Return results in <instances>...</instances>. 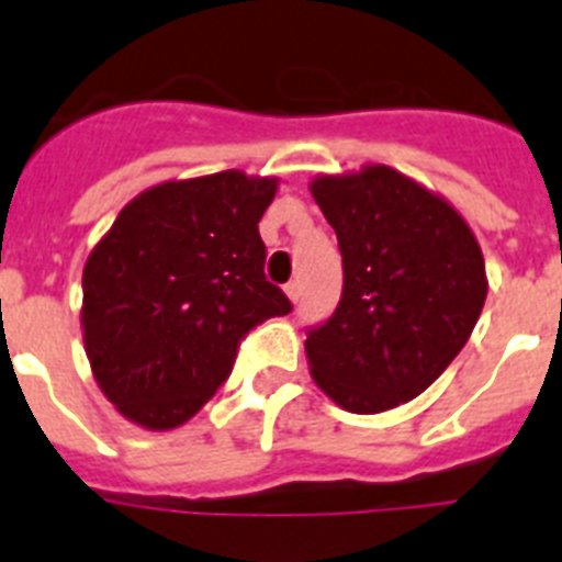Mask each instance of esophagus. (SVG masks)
<instances>
[{"label":"esophagus","instance_id":"1","mask_svg":"<svg viewBox=\"0 0 562 562\" xmlns=\"http://www.w3.org/2000/svg\"><path fill=\"white\" fill-rule=\"evenodd\" d=\"M284 292L290 295V301H297V297H301V281H297V278L295 281H290V284L284 286Z\"/></svg>","mask_w":562,"mask_h":562}]
</instances>
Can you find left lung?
Returning a JSON list of instances; mask_svg holds the SVG:
<instances>
[{"label":"left lung","mask_w":562,"mask_h":562,"mask_svg":"<svg viewBox=\"0 0 562 562\" xmlns=\"http://www.w3.org/2000/svg\"><path fill=\"white\" fill-rule=\"evenodd\" d=\"M342 292L306 329L315 382L351 414L414 400L456 360L486 301L484 256L459 213L389 166L317 177Z\"/></svg>","instance_id":"left-lung-1"}]
</instances>
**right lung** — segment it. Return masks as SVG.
Returning a JSON list of instances; mask_svg holds the SVG:
<instances>
[{"mask_svg":"<svg viewBox=\"0 0 562 562\" xmlns=\"http://www.w3.org/2000/svg\"><path fill=\"white\" fill-rule=\"evenodd\" d=\"M276 180L220 171L162 182L128 202L83 267V342L126 419L171 430L231 376L238 346L290 315L265 276L258 222Z\"/></svg>","mask_w":562,"mask_h":562,"instance_id":"right-lung-1","label":"right lung"}]
</instances>
